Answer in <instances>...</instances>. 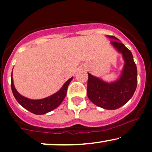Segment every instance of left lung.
<instances>
[{
    "instance_id": "obj_1",
    "label": "left lung",
    "mask_w": 152,
    "mask_h": 152,
    "mask_svg": "<svg viewBox=\"0 0 152 152\" xmlns=\"http://www.w3.org/2000/svg\"><path fill=\"white\" fill-rule=\"evenodd\" d=\"M111 45L121 54L124 64L117 80L107 82L88 73L87 96L98 107L105 110H116L125 105L133 96L137 87V71L133 54L123 43L114 36L107 35Z\"/></svg>"
}]
</instances>
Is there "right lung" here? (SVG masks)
I'll list each match as a JSON object with an SVG mask.
<instances>
[{"label":"right lung","mask_w":152,"mask_h":152,"mask_svg":"<svg viewBox=\"0 0 152 152\" xmlns=\"http://www.w3.org/2000/svg\"><path fill=\"white\" fill-rule=\"evenodd\" d=\"M72 77L64 83L62 87L59 89L56 93L52 94L48 97L42 98V99L33 100L30 99L24 96H21L20 94L17 91L15 87L13 82L12 72L11 75V88L13 95L15 96V99L26 110H28L31 113L35 115H45L48 113L53 110L56 109L59 105L61 104L63 100H64L66 96L67 89L69 84L70 83L72 80Z\"/></svg>","instance_id":"add662e5"}]
</instances>
